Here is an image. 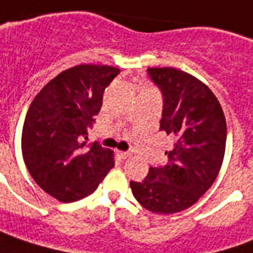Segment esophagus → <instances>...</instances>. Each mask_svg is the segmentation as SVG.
Returning <instances> with one entry per match:
<instances>
[{
	"instance_id": "34e87169",
	"label": "esophagus",
	"mask_w": 253,
	"mask_h": 253,
	"mask_svg": "<svg viewBox=\"0 0 253 253\" xmlns=\"http://www.w3.org/2000/svg\"><path fill=\"white\" fill-rule=\"evenodd\" d=\"M130 154L129 152H126V151H118V157L121 159H126L128 157H129Z\"/></svg>"
}]
</instances>
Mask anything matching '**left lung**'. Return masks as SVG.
<instances>
[{
  "label": "left lung",
  "instance_id": "obj_1",
  "mask_svg": "<svg viewBox=\"0 0 253 253\" xmlns=\"http://www.w3.org/2000/svg\"><path fill=\"white\" fill-rule=\"evenodd\" d=\"M164 94L159 129L174 140L169 164L130 181L135 199L155 214H174L198 202L214 184L226 148V120L212 91L175 68H148Z\"/></svg>",
  "mask_w": 253,
  "mask_h": 253
}]
</instances>
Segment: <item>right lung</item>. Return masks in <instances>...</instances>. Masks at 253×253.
Instances as JSON below:
<instances>
[{"mask_svg": "<svg viewBox=\"0 0 253 253\" xmlns=\"http://www.w3.org/2000/svg\"><path fill=\"white\" fill-rule=\"evenodd\" d=\"M120 73L109 65L82 64L44 85L27 112L21 152L39 187L62 203L88 196L114 168V152L89 144L87 126L102 107L105 88Z\"/></svg>", "mask_w": 253, "mask_h": 253, "instance_id": "right-lung-1", "label": "right lung"}]
</instances>
